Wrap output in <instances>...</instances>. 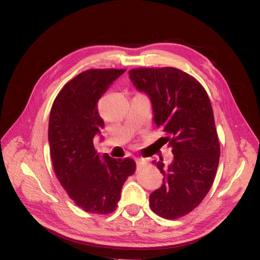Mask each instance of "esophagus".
Listing matches in <instances>:
<instances>
[{
	"label": "esophagus",
	"instance_id": "1",
	"mask_svg": "<svg viewBox=\"0 0 260 260\" xmlns=\"http://www.w3.org/2000/svg\"><path fill=\"white\" fill-rule=\"evenodd\" d=\"M136 162H137V166L140 167V166H143V165H145L146 160L144 158H137Z\"/></svg>",
	"mask_w": 260,
	"mask_h": 260
}]
</instances>
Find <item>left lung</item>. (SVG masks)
Wrapping results in <instances>:
<instances>
[{
	"mask_svg": "<svg viewBox=\"0 0 260 260\" xmlns=\"http://www.w3.org/2000/svg\"><path fill=\"white\" fill-rule=\"evenodd\" d=\"M137 90L151 99L154 121L174 154L168 165L153 160L162 185L149 195L151 209L178 219L198 207L214 183L220 145L214 112L203 85L174 67L137 68L129 72Z\"/></svg>",
	"mask_w": 260,
	"mask_h": 260,
	"instance_id": "left-lung-1",
	"label": "left lung"
}]
</instances>
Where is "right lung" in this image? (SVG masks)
<instances>
[{
  "mask_svg": "<svg viewBox=\"0 0 260 260\" xmlns=\"http://www.w3.org/2000/svg\"><path fill=\"white\" fill-rule=\"evenodd\" d=\"M125 69H89L67 82L55 99L49 121L53 168L77 206L90 214L113 212L136 161L100 156L93 139L104 127L98 102Z\"/></svg>",
  "mask_w": 260,
  "mask_h": 260,
  "instance_id": "obj_1",
  "label": "right lung"
}]
</instances>
